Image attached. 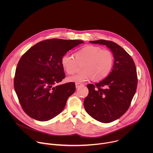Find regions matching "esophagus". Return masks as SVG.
I'll list each match as a JSON object with an SVG mask.
<instances>
[{"label": "esophagus", "instance_id": "obj_1", "mask_svg": "<svg viewBox=\"0 0 153 153\" xmlns=\"http://www.w3.org/2000/svg\"><path fill=\"white\" fill-rule=\"evenodd\" d=\"M83 85V83H76V88H79L80 86Z\"/></svg>", "mask_w": 153, "mask_h": 153}]
</instances>
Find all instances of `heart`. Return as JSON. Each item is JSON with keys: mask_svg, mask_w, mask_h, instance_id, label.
<instances>
[{"mask_svg": "<svg viewBox=\"0 0 153 153\" xmlns=\"http://www.w3.org/2000/svg\"><path fill=\"white\" fill-rule=\"evenodd\" d=\"M114 62V57L111 51L93 45L86 46L77 51L75 58L67 54L61 59L62 66L68 74H74L79 65L84 64L82 73L67 79L69 82L76 83L103 80L111 72Z\"/></svg>", "mask_w": 153, "mask_h": 153, "instance_id": "heart-1", "label": "heart"}]
</instances>
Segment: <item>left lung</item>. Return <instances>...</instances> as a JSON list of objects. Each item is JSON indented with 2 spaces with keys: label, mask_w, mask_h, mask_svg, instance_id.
Instances as JSON below:
<instances>
[{
  "label": "left lung",
  "mask_w": 153,
  "mask_h": 153,
  "mask_svg": "<svg viewBox=\"0 0 153 153\" xmlns=\"http://www.w3.org/2000/svg\"><path fill=\"white\" fill-rule=\"evenodd\" d=\"M90 42L110 48L114 62L108 77L95 85H87L89 93L84 107L96 120L110 123L123 116L131 105L137 85L136 65L131 56L115 42L102 39Z\"/></svg>",
  "instance_id": "8db88e82"
}]
</instances>
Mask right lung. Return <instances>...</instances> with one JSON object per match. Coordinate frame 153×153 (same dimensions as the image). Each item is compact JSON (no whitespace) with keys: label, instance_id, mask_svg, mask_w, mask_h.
I'll use <instances>...</instances> for the list:
<instances>
[{"label":"right lung","instance_id":"1","mask_svg":"<svg viewBox=\"0 0 153 153\" xmlns=\"http://www.w3.org/2000/svg\"><path fill=\"white\" fill-rule=\"evenodd\" d=\"M83 41L51 39L30 48L20 59L14 87L24 112L39 121L60 113L75 90L74 82L54 86L65 77L61 59Z\"/></svg>","mask_w":153,"mask_h":153}]
</instances>
